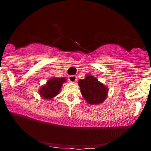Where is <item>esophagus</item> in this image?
<instances>
[{"label": "esophagus", "mask_w": 151, "mask_h": 151, "mask_svg": "<svg viewBox=\"0 0 151 151\" xmlns=\"http://www.w3.org/2000/svg\"><path fill=\"white\" fill-rule=\"evenodd\" d=\"M69 80L71 82H75L77 81V76H74V75H70L69 76Z\"/></svg>", "instance_id": "1"}]
</instances>
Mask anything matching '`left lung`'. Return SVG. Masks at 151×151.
<instances>
[{"label": "left lung", "mask_w": 151, "mask_h": 151, "mask_svg": "<svg viewBox=\"0 0 151 151\" xmlns=\"http://www.w3.org/2000/svg\"><path fill=\"white\" fill-rule=\"evenodd\" d=\"M83 97L89 104H98L106 98L108 89L95 77L87 75L78 82Z\"/></svg>", "instance_id": "obj_1"}]
</instances>
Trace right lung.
Masks as SVG:
<instances>
[{
  "mask_svg": "<svg viewBox=\"0 0 151 151\" xmlns=\"http://www.w3.org/2000/svg\"><path fill=\"white\" fill-rule=\"evenodd\" d=\"M64 81L65 78H53L47 81L45 86L41 87L40 93L44 99H50L58 95Z\"/></svg>",
  "mask_w": 151,
  "mask_h": 151,
  "instance_id": "add662e5",
  "label": "right lung"
}]
</instances>
